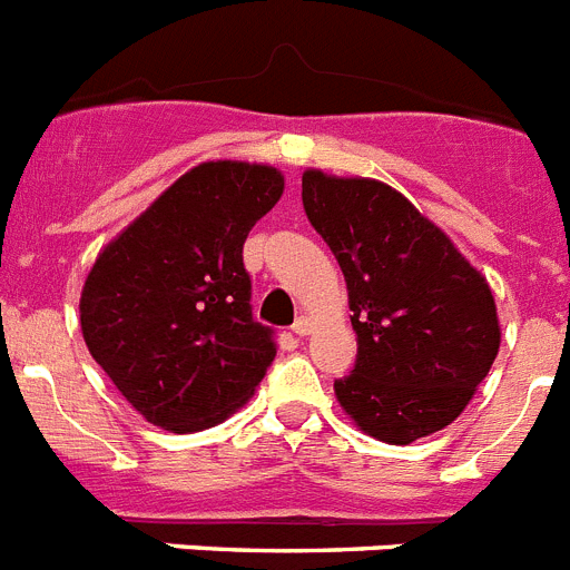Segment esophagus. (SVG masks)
<instances>
[{
	"instance_id": "34e87169",
	"label": "esophagus",
	"mask_w": 570,
	"mask_h": 570,
	"mask_svg": "<svg viewBox=\"0 0 570 570\" xmlns=\"http://www.w3.org/2000/svg\"><path fill=\"white\" fill-rule=\"evenodd\" d=\"M291 331H294L296 336H308L311 334V320H308V316H299V320L294 322V328H291Z\"/></svg>"
}]
</instances>
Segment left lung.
<instances>
[{
	"mask_svg": "<svg viewBox=\"0 0 570 570\" xmlns=\"http://www.w3.org/2000/svg\"><path fill=\"white\" fill-rule=\"evenodd\" d=\"M302 205L354 311L356 365L334 382L345 414L391 445L451 425L500 351L485 276L385 183L305 170Z\"/></svg>",
	"mask_w": 570,
	"mask_h": 570,
	"instance_id": "obj_1",
	"label": "left lung"
}]
</instances>
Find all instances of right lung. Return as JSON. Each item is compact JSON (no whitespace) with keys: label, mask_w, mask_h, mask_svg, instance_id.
Wrapping results in <instances>:
<instances>
[{"label":"right lung","mask_w":570,"mask_h":570,"mask_svg":"<svg viewBox=\"0 0 570 570\" xmlns=\"http://www.w3.org/2000/svg\"><path fill=\"white\" fill-rule=\"evenodd\" d=\"M282 188L268 165H196L94 262L79 299L85 345L154 425L190 434L223 422L274 362L242 245Z\"/></svg>","instance_id":"obj_1"}]
</instances>
